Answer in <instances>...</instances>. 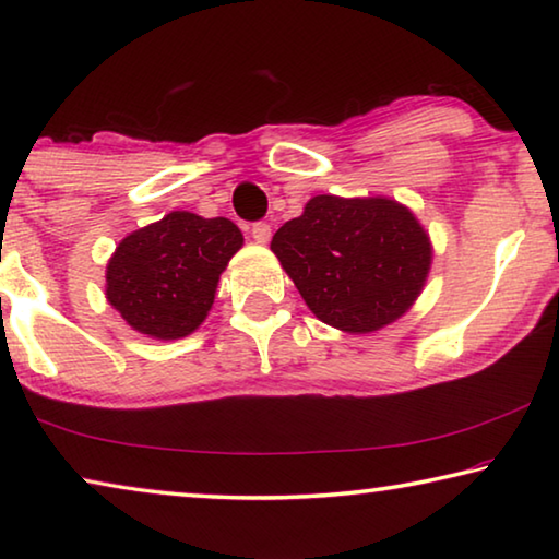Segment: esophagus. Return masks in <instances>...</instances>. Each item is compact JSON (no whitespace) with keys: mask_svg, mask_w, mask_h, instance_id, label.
<instances>
[{"mask_svg":"<svg viewBox=\"0 0 559 559\" xmlns=\"http://www.w3.org/2000/svg\"><path fill=\"white\" fill-rule=\"evenodd\" d=\"M251 236L257 243H269L271 239V226L266 222H257L251 226Z\"/></svg>","mask_w":559,"mask_h":559,"instance_id":"34e87169","label":"esophagus"}]
</instances>
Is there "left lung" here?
Here are the masks:
<instances>
[{
  "mask_svg": "<svg viewBox=\"0 0 559 559\" xmlns=\"http://www.w3.org/2000/svg\"><path fill=\"white\" fill-rule=\"evenodd\" d=\"M271 251L323 323L372 333L421 293L431 243L406 206L382 197H313L273 234Z\"/></svg>",
  "mask_w": 559,
  "mask_h": 559,
  "instance_id": "8db88e82",
  "label": "left lung"
}]
</instances>
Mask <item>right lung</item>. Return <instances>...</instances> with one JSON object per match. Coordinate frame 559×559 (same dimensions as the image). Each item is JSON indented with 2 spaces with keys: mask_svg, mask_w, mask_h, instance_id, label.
Wrapping results in <instances>:
<instances>
[{
  "mask_svg": "<svg viewBox=\"0 0 559 559\" xmlns=\"http://www.w3.org/2000/svg\"><path fill=\"white\" fill-rule=\"evenodd\" d=\"M241 243L239 226L224 216L173 212L120 241L108 263L106 296L138 333L185 337L210 313L219 273Z\"/></svg>",
  "mask_w": 559,
  "mask_h": 559,
  "instance_id": "1",
  "label": "right lung"
}]
</instances>
